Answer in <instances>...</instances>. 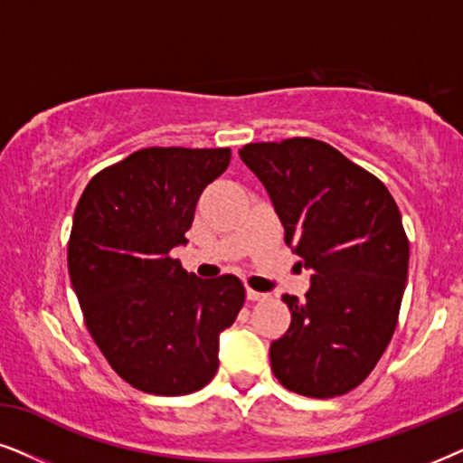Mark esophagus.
I'll use <instances>...</instances> for the list:
<instances>
[{
    "label": "esophagus",
    "mask_w": 463,
    "mask_h": 463,
    "mask_svg": "<svg viewBox=\"0 0 463 463\" xmlns=\"http://www.w3.org/2000/svg\"><path fill=\"white\" fill-rule=\"evenodd\" d=\"M245 295H248V299H250V301H262V299H267V295H265V292L251 290V288L245 290Z\"/></svg>",
    "instance_id": "obj_1"
}]
</instances>
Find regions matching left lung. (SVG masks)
<instances>
[{
    "instance_id": "left-lung-1",
    "label": "left lung",
    "mask_w": 463,
    "mask_h": 463,
    "mask_svg": "<svg viewBox=\"0 0 463 463\" xmlns=\"http://www.w3.org/2000/svg\"><path fill=\"white\" fill-rule=\"evenodd\" d=\"M265 185L284 241L312 271L306 301L271 342V370L306 397L344 395L370 376L393 337L408 279L402 213L380 179L314 138L239 149Z\"/></svg>"
}]
</instances>
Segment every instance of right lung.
Here are the masks:
<instances>
[{"mask_svg": "<svg viewBox=\"0 0 463 463\" xmlns=\"http://www.w3.org/2000/svg\"><path fill=\"white\" fill-rule=\"evenodd\" d=\"M231 149L149 147L98 173L76 204L68 271L93 342L134 389L188 395L218 372L220 333L245 288L201 279L171 250L185 245L203 190Z\"/></svg>", "mask_w": 463, "mask_h": 463, "instance_id": "obj_1", "label": "right lung"}]
</instances>
